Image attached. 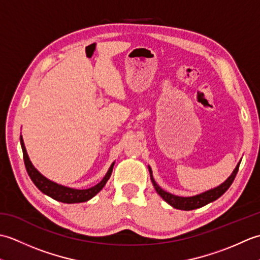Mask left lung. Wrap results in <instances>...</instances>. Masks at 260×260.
Segmentation results:
<instances>
[{
	"mask_svg": "<svg viewBox=\"0 0 260 260\" xmlns=\"http://www.w3.org/2000/svg\"><path fill=\"white\" fill-rule=\"evenodd\" d=\"M240 162L237 164V167L235 168L234 172L231 173V175L229 178L225 180L224 182H222L221 184L213 187V189H210L206 192H202L200 194H197V196H192V197H179V196H174L172 193L164 191L161 186H159L155 180L153 178V174H152V169L151 167H148V171H150V174H151V181L153 183L154 189L157 192V194L161 197L163 200L169 203L171 207H173L175 209H179V210H185V211H190V210H194V209H199V208H202L206 206V204L210 203V202H213L221 197L223 193L227 191L230 185L233 184V182L236 178L237 173H238V169H239V165Z\"/></svg>",
	"mask_w": 260,
	"mask_h": 260,
	"instance_id": "8db88e82",
	"label": "left lung"
}]
</instances>
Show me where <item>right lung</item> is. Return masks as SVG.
<instances>
[{
  "mask_svg": "<svg viewBox=\"0 0 260 260\" xmlns=\"http://www.w3.org/2000/svg\"><path fill=\"white\" fill-rule=\"evenodd\" d=\"M20 143H21L22 152H23L25 169H26L27 174L30 176V179L42 193H45V194L54 199V200L57 201L63 202V203H80V202H86L88 200H90V199L95 197L98 192L102 191L103 187L106 185L110 175H112L115 162H113L112 165H110L107 173L105 174L103 180L96 185L88 187V189L80 190V189H74V187L58 184L56 182L46 178L45 175L41 174L35 168V165H33L32 162L30 161L29 155H27L26 153V148L24 146V142H23V139H22V135L20 136Z\"/></svg>",
  "mask_w": 260,
  "mask_h": 260,
  "instance_id": "right-lung-1",
  "label": "right lung"
}]
</instances>
